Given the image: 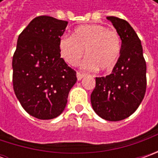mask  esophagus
<instances>
[{
    "instance_id": "34e87169",
    "label": "esophagus",
    "mask_w": 158,
    "mask_h": 158,
    "mask_svg": "<svg viewBox=\"0 0 158 158\" xmlns=\"http://www.w3.org/2000/svg\"><path fill=\"white\" fill-rule=\"evenodd\" d=\"M76 76H77V80H78V81H80V80H82V78L85 76V75H84V74H82V73H81V72H77V73H76Z\"/></svg>"
}]
</instances>
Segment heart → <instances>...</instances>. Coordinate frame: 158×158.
I'll list each match as a JSON object with an SVG mask.
<instances>
[{"instance_id": "heart-1", "label": "heart", "mask_w": 158, "mask_h": 158, "mask_svg": "<svg viewBox=\"0 0 158 158\" xmlns=\"http://www.w3.org/2000/svg\"><path fill=\"white\" fill-rule=\"evenodd\" d=\"M59 48L60 56L71 66L81 61L85 51L88 69L109 73L119 60L121 41L116 31L101 24H88L76 28L71 37H62Z\"/></svg>"}]
</instances>
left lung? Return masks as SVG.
I'll return each mask as SVG.
<instances>
[{
  "instance_id": "1",
  "label": "left lung",
  "mask_w": 158,
  "mask_h": 158,
  "mask_svg": "<svg viewBox=\"0 0 158 158\" xmlns=\"http://www.w3.org/2000/svg\"><path fill=\"white\" fill-rule=\"evenodd\" d=\"M121 40V52L112 74L96 77L90 95L95 112L104 119L118 121L136 111L146 92V61L135 30L123 19L107 16Z\"/></svg>"
}]
</instances>
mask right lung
Here are the masks:
<instances>
[{"instance_id": "right-lung-1", "label": "right lung", "mask_w": 158, "mask_h": 158, "mask_svg": "<svg viewBox=\"0 0 158 158\" xmlns=\"http://www.w3.org/2000/svg\"><path fill=\"white\" fill-rule=\"evenodd\" d=\"M68 22L35 17L18 37L13 60V88L21 106L40 119L63 112L76 72L60 57L59 43Z\"/></svg>"}]
</instances>
